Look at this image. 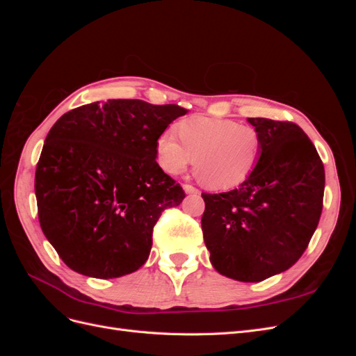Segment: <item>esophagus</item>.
I'll use <instances>...</instances> for the list:
<instances>
[{
	"label": "esophagus",
	"instance_id": "1",
	"mask_svg": "<svg viewBox=\"0 0 356 356\" xmlns=\"http://www.w3.org/2000/svg\"><path fill=\"white\" fill-rule=\"evenodd\" d=\"M182 187H184V191L188 193V195H199V193H200L196 187H193L191 184H184Z\"/></svg>",
	"mask_w": 356,
	"mask_h": 356
}]
</instances>
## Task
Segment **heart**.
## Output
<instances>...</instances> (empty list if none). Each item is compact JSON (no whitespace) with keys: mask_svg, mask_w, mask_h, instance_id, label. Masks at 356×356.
Segmentation results:
<instances>
[{"mask_svg":"<svg viewBox=\"0 0 356 356\" xmlns=\"http://www.w3.org/2000/svg\"><path fill=\"white\" fill-rule=\"evenodd\" d=\"M156 141L157 163L169 175L184 172L195 157V168L209 188L229 190L251 177L261 157V136L254 127L229 118L190 117Z\"/></svg>","mask_w":356,"mask_h":356,"instance_id":"obj_1","label":"heart"}]
</instances>
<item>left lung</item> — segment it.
I'll use <instances>...</instances> for the list:
<instances>
[{"label":"left lung","mask_w":356,"mask_h":356,"mask_svg":"<svg viewBox=\"0 0 356 356\" xmlns=\"http://www.w3.org/2000/svg\"><path fill=\"white\" fill-rule=\"evenodd\" d=\"M260 134L261 157L251 177L227 193H202V232L218 273L260 282L303 255L322 212L324 163L303 129L248 118Z\"/></svg>","instance_id":"left-lung-1"}]
</instances>
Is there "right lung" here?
<instances>
[{
    "instance_id": "right-lung-1",
    "label": "right lung",
    "mask_w": 356,
    "mask_h": 356,
    "mask_svg": "<svg viewBox=\"0 0 356 356\" xmlns=\"http://www.w3.org/2000/svg\"><path fill=\"white\" fill-rule=\"evenodd\" d=\"M187 114L179 105L108 99L63 114L35 170L38 220L74 272L110 279L141 267L161 212L186 193L156 161V141Z\"/></svg>"
}]
</instances>
